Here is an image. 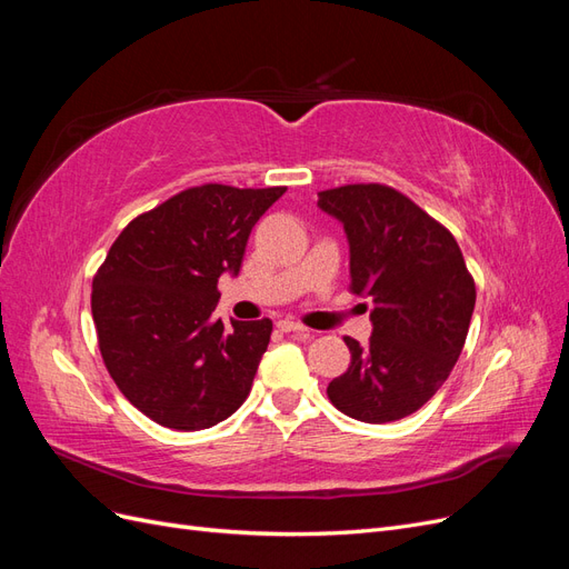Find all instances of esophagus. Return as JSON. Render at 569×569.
I'll list each match as a JSON object with an SVG mask.
<instances>
[{"label": "esophagus", "instance_id": "obj_1", "mask_svg": "<svg viewBox=\"0 0 569 569\" xmlns=\"http://www.w3.org/2000/svg\"><path fill=\"white\" fill-rule=\"evenodd\" d=\"M278 330H282V332H297V335H306L308 332L303 325H299L295 320H280L278 322Z\"/></svg>", "mask_w": 569, "mask_h": 569}]
</instances>
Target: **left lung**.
Here are the masks:
<instances>
[{"label":"left lung","instance_id":"obj_1","mask_svg":"<svg viewBox=\"0 0 569 569\" xmlns=\"http://www.w3.org/2000/svg\"><path fill=\"white\" fill-rule=\"evenodd\" d=\"M318 206L349 239L351 291L372 299V337H347L349 370L327 387L337 410L382 425L422 408L449 380L475 311L453 234L387 184L325 189Z\"/></svg>","mask_w":569,"mask_h":569}]
</instances>
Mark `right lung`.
<instances>
[{
  "label": "right lung",
  "mask_w": 569,
  "mask_h": 569,
  "mask_svg": "<svg viewBox=\"0 0 569 569\" xmlns=\"http://www.w3.org/2000/svg\"><path fill=\"white\" fill-rule=\"evenodd\" d=\"M287 187L201 184L137 216L92 280L99 351L147 418L180 432L213 427L247 401L272 322L213 316L222 272Z\"/></svg>",
  "instance_id": "right-lung-1"
}]
</instances>
